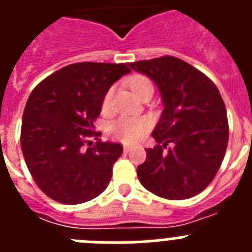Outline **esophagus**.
<instances>
[{
    "label": "esophagus",
    "instance_id": "34e87169",
    "mask_svg": "<svg viewBox=\"0 0 252 252\" xmlns=\"http://www.w3.org/2000/svg\"><path fill=\"white\" fill-rule=\"evenodd\" d=\"M131 149H132V146H131V145H127V144H125V145H124V151H125V153H128V151H130Z\"/></svg>",
    "mask_w": 252,
    "mask_h": 252
}]
</instances>
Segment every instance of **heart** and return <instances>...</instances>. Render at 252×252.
Returning <instances> with one entry per match:
<instances>
[{"label": "heart", "instance_id": "heart-1", "mask_svg": "<svg viewBox=\"0 0 252 252\" xmlns=\"http://www.w3.org/2000/svg\"><path fill=\"white\" fill-rule=\"evenodd\" d=\"M130 87L132 92L137 95L140 92L145 91L146 88H153V83L149 78L144 77V75H135L130 79ZM112 92L113 91L110 90L104 95L103 103H102L103 110L110 108ZM149 128H150V120L146 119V117H137V119L120 117L116 121L111 122L110 126H108V133L120 141L132 144V142L139 141L145 136Z\"/></svg>", "mask_w": 252, "mask_h": 252}]
</instances>
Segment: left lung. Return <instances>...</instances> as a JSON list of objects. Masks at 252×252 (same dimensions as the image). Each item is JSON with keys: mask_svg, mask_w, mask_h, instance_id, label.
I'll use <instances>...</instances> for the list:
<instances>
[{"mask_svg": "<svg viewBox=\"0 0 252 252\" xmlns=\"http://www.w3.org/2000/svg\"><path fill=\"white\" fill-rule=\"evenodd\" d=\"M128 65L153 79L164 104L153 131L158 145L146 149V160L137 166L140 183L166 199L194 197L217 174L228 144L220 91L206 74L179 58L166 55Z\"/></svg>", "mask_w": 252, "mask_h": 252, "instance_id": "1", "label": "left lung"}]
</instances>
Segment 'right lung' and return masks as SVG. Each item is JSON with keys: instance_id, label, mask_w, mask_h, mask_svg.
Listing matches in <instances>:
<instances>
[{"instance_id": "right-lung-1", "label": "right lung", "mask_w": 252, "mask_h": 252, "mask_svg": "<svg viewBox=\"0 0 252 252\" xmlns=\"http://www.w3.org/2000/svg\"><path fill=\"white\" fill-rule=\"evenodd\" d=\"M131 70L125 64L75 63L35 87L21 124V150L35 183L49 198L79 204L101 194L121 157V144L99 141L93 122L110 87ZM89 144V148L85 145Z\"/></svg>"}]
</instances>
